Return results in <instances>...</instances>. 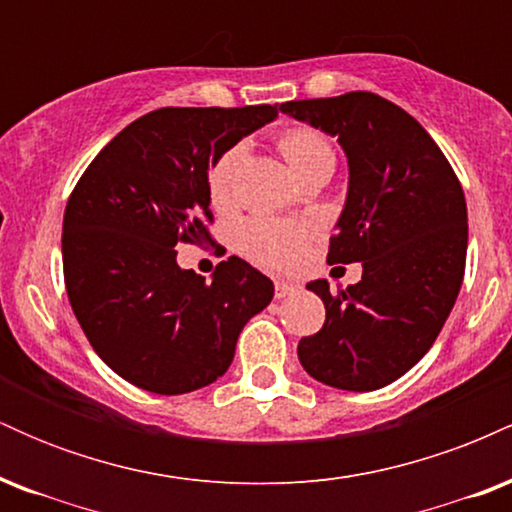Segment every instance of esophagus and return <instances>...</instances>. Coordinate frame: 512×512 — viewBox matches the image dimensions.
<instances>
[{
	"mask_svg": "<svg viewBox=\"0 0 512 512\" xmlns=\"http://www.w3.org/2000/svg\"><path fill=\"white\" fill-rule=\"evenodd\" d=\"M298 289H301V286L296 284V281H284V279H279L274 284V291H276V298H286V296H293V293H298Z\"/></svg>",
	"mask_w": 512,
	"mask_h": 512,
	"instance_id": "obj_1",
	"label": "esophagus"
}]
</instances>
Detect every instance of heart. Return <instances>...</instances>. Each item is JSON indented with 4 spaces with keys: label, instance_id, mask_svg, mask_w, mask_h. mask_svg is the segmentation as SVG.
<instances>
[{
    "label": "heart",
    "instance_id": "1",
    "mask_svg": "<svg viewBox=\"0 0 512 512\" xmlns=\"http://www.w3.org/2000/svg\"><path fill=\"white\" fill-rule=\"evenodd\" d=\"M279 149L298 178H305L322 166H334V151L320 132L308 127L289 129L279 137ZM248 144L238 142L216 158L209 173V197L214 207L228 209L236 199V180L243 166ZM238 245L252 262L267 269H286L301 260L305 231L301 226L269 219H250L240 226Z\"/></svg>",
    "mask_w": 512,
    "mask_h": 512
}]
</instances>
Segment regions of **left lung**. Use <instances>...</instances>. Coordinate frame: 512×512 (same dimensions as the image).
Instances as JSON below:
<instances>
[{
	"mask_svg": "<svg viewBox=\"0 0 512 512\" xmlns=\"http://www.w3.org/2000/svg\"><path fill=\"white\" fill-rule=\"evenodd\" d=\"M281 113L337 137L349 190L327 262H361L358 284L308 291L325 303L322 330L298 342L301 366L337 390L395 383L424 358L460 293L467 202L455 170L419 122L368 91L281 103Z\"/></svg>",
	"mask_w": 512,
	"mask_h": 512,
	"instance_id": "8db88e82",
	"label": "left lung"
}]
</instances>
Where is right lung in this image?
Returning a JSON list of instances; mask_svg holds the SVG:
<instances>
[{
    "instance_id": "obj_1",
    "label": "right lung",
    "mask_w": 512,
    "mask_h": 512,
    "mask_svg": "<svg viewBox=\"0 0 512 512\" xmlns=\"http://www.w3.org/2000/svg\"><path fill=\"white\" fill-rule=\"evenodd\" d=\"M276 115V105L154 110L76 182L62 223L67 296L93 351L127 383L156 395L211 385L272 301V281L240 257L209 284L178 267L175 245L211 240V166Z\"/></svg>"
}]
</instances>
